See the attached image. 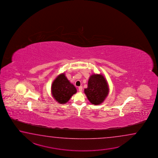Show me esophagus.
I'll return each mask as SVG.
<instances>
[{
  "instance_id": "esophagus-1",
  "label": "esophagus",
  "mask_w": 158,
  "mask_h": 158,
  "mask_svg": "<svg viewBox=\"0 0 158 158\" xmlns=\"http://www.w3.org/2000/svg\"><path fill=\"white\" fill-rule=\"evenodd\" d=\"M82 86H80V87H78V90L80 92H82Z\"/></svg>"
}]
</instances>
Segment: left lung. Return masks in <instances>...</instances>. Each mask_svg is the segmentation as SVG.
<instances>
[{"mask_svg": "<svg viewBox=\"0 0 158 158\" xmlns=\"http://www.w3.org/2000/svg\"><path fill=\"white\" fill-rule=\"evenodd\" d=\"M84 92L91 104H101L108 95L107 82L102 74H92L89 77L87 87L85 89Z\"/></svg>", "mask_w": 158, "mask_h": 158, "instance_id": "obj_1", "label": "left lung"}]
</instances>
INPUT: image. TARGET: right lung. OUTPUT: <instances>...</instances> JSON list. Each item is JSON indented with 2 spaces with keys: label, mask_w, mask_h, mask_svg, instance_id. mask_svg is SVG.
Segmentation results:
<instances>
[{
  "label": "right lung",
  "mask_w": 158,
  "mask_h": 158,
  "mask_svg": "<svg viewBox=\"0 0 158 158\" xmlns=\"http://www.w3.org/2000/svg\"><path fill=\"white\" fill-rule=\"evenodd\" d=\"M76 93V88L68 80L65 73L57 76L52 84V95L60 104H65Z\"/></svg>",
  "instance_id": "add662e5"
}]
</instances>
